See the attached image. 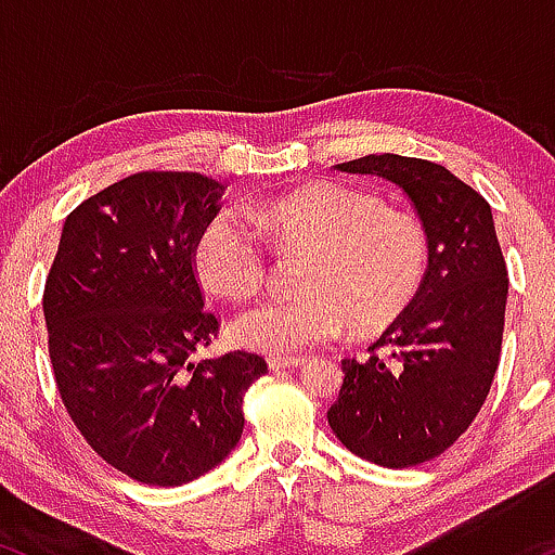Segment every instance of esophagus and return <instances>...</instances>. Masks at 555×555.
<instances>
[{"mask_svg":"<svg viewBox=\"0 0 555 555\" xmlns=\"http://www.w3.org/2000/svg\"><path fill=\"white\" fill-rule=\"evenodd\" d=\"M302 358H269L271 371H289V367L302 365Z\"/></svg>","mask_w":555,"mask_h":555,"instance_id":"obj_1","label":"esophagus"}]
</instances>
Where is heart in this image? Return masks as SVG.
Here are the masks:
<instances>
[{"mask_svg": "<svg viewBox=\"0 0 555 555\" xmlns=\"http://www.w3.org/2000/svg\"><path fill=\"white\" fill-rule=\"evenodd\" d=\"M260 232L282 247H305L302 297H266L229 323V339L256 352H302L341 334L388 326L415 297L428 266V234L417 216L384 208L373 193L318 182L250 208ZM201 282L219 297L256 295L266 276L258 232L232 208L214 214L193 247Z\"/></svg>", "mask_w": 555, "mask_h": 555, "instance_id": "heart-1", "label": "heart"}]
</instances>
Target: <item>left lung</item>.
I'll list each match as a JSON object with an SVG mask.
<instances>
[{"label":"left lung","instance_id":"left-lung-1","mask_svg":"<svg viewBox=\"0 0 555 555\" xmlns=\"http://www.w3.org/2000/svg\"><path fill=\"white\" fill-rule=\"evenodd\" d=\"M336 171L397 184L428 234V269L415 299L371 349L341 360L328 410L336 438L360 460L415 467L443 454L480 412L501 358L508 273L486 197L441 164L362 156Z\"/></svg>","mask_w":555,"mask_h":555}]
</instances>
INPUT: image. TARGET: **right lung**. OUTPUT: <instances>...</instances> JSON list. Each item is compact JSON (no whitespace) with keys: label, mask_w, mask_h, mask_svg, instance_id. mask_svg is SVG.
Masks as SVG:
<instances>
[{"label":"right lung","mask_w":555,"mask_h":555,"mask_svg":"<svg viewBox=\"0 0 555 555\" xmlns=\"http://www.w3.org/2000/svg\"><path fill=\"white\" fill-rule=\"evenodd\" d=\"M219 180L140 171L65 219L43 292L56 388L91 449L145 486H184L240 443L242 397L269 367L250 352L193 360L219 331L193 247Z\"/></svg>","instance_id":"1"}]
</instances>
